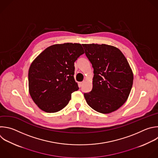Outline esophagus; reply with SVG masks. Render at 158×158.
Segmentation results:
<instances>
[{
  "label": "esophagus",
  "instance_id": "obj_1",
  "mask_svg": "<svg viewBox=\"0 0 158 158\" xmlns=\"http://www.w3.org/2000/svg\"><path fill=\"white\" fill-rule=\"evenodd\" d=\"M84 81H82V82H79V87H82V85L84 84Z\"/></svg>",
  "mask_w": 158,
  "mask_h": 158
}]
</instances>
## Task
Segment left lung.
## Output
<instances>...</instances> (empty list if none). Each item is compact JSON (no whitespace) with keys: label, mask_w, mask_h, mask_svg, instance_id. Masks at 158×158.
Instances as JSON below:
<instances>
[{"label":"left lung","mask_w":158,"mask_h":158,"mask_svg":"<svg viewBox=\"0 0 158 158\" xmlns=\"http://www.w3.org/2000/svg\"><path fill=\"white\" fill-rule=\"evenodd\" d=\"M82 46L94 74L92 90L84 94L87 104L102 114L115 111L127 101L133 85V74L126 58L113 46Z\"/></svg>","instance_id":"obj_1"}]
</instances>
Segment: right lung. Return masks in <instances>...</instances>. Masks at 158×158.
<instances>
[{
  "label": "right lung",
  "instance_id": "obj_1",
  "mask_svg": "<svg viewBox=\"0 0 158 158\" xmlns=\"http://www.w3.org/2000/svg\"><path fill=\"white\" fill-rule=\"evenodd\" d=\"M84 53L79 43H64L48 47L33 61L28 71L30 94L38 107L48 113L62 110L71 94L79 89L74 62Z\"/></svg>",
  "mask_w": 158,
  "mask_h": 158
}]
</instances>
